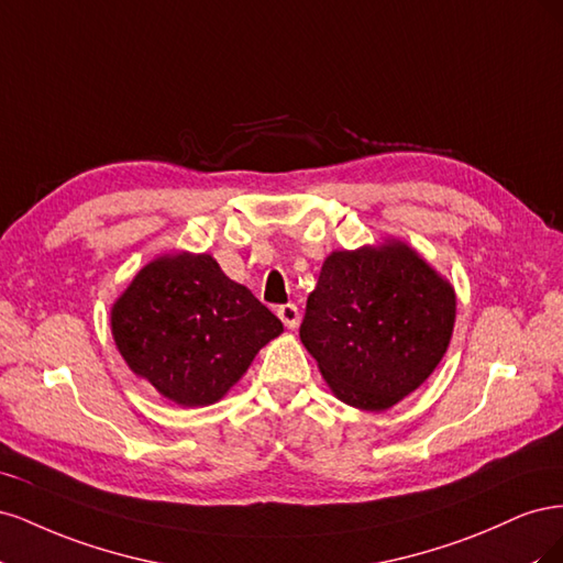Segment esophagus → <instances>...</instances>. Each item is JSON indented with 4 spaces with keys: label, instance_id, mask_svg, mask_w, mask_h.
Returning a JSON list of instances; mask_svg holds the SVG:
<instances>
[{
    "label": "esophagus",
    "instance_id": "34e87169",
    "mask_svg": "<svg viewBox=\"0 0 563 563\" xmlns=\"http://www.w3.org/2000/svg\"><path fill=\"white\" fill-rule=\"evenodd\" d=\"M277 317L284 321L286 329H296L298 323H300V310H298V305H294V302L279 305V308H277Z\"/></svg>",
    "mask_w": 563,
    "mask_h": 563
}]
</instances>
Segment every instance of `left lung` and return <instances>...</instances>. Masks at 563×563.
<instances>
[{"instance_id":"left-lung-1","label":"left lung","mask_w":563,"mask_h":563,"mask_svg":"<svg viewBox=\"0 0 563 563\" xmlns=\"http://www.w3.org/2000/svg\"><path fill=\"white\" fill-rule=\"evenodd\" d=\"M453 321L449 282L395 242L329 255L305 305L300 340L338 399L385 411L430 378Z\"/></svg>"}]
</instances>
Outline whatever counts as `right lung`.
<instances>
[{
    "instance_id": "right-lung-1",
    "label": "right lung",
    "mask_w": 563,
    "mask_h": 563,
    "mask_svg": "<svg viewBox=\"0 0 563 563\" xmlns=\"http://www.w3.org/2000/svg\"><path fill=\"white\" fill-rule=\"evenodd\" d=\"M282 321L211 255H164L112 308V335L133 373L180 406H209L240 380Z\"/></svg>"
}]
</instances>
